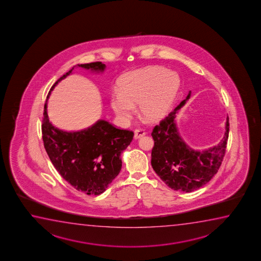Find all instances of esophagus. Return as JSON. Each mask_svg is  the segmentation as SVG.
Masks as SVG:
<instances>
[{"instance_id": "obj_1", "label": "esophagus", "mask_w": 261, "mask_h": 261, "mask_svg": "<svg viewBox=\"0 0 261 261\" xmlns=\"http://www.w3.org/2000/svg\"><path fill=\"white\" fill-rule=\"evenodd\" d=\"M145 135V130H143V129L138 128L135 130V138H136V139H138V138H140V137H144Z\"/></svg>"}]
</instances>
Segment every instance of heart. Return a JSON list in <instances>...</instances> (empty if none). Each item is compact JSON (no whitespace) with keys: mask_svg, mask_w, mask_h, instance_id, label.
<instances>
[{"mask_svg":"<svg viewBox=\"0 0 261 261\" xmlns=\"http://www.w3.org/2000/svg\"><path fill=\"white\" fill-rule=\"evenodd\" d=\"M119 93L111 96L110 104L117 116L126 119L134 115L139 104L146 120L163 119L175 100L180 88L176 73L164 67H148L129 73L119 81Z\"/></svg>","mask_w":261,"mask_h":261,"instance_id":"heart-1","label":"heart"}]
</instances>
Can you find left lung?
<instances>
[{"instance_id":"1","label":"left lung","mask_w":261,"mask_h":261,"mask_svg":"<svg viewBox=\"0 0 261 261\" xmlns=\"http://www.w3.org/2000/svg\"><path fill=\"white\" fill-rule=\"evenodd\" d=\"M191 96L189 92L173 111L152 129L154 145L152 149L151 165L165 185L175 191L191 193L212 180L221 167L229 138V117L226 132L218 145L204 151H195L185 144L175 124L178 110Z\"/></svg>"}]
</instances>
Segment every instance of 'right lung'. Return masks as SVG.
<instances>
[{
  "label": "right lung",
  "mask_w": 261,
  "mask_h": 261,
  "mask_svg": "<svg viewBox=\"0 0 261 261\" xmlns=\"http://www.w3.org/2000/svg\"><path fill=\"white\" fill-rule=\"evenodd\" d=\"M77 67L103 72L106 65L92 62L77 64ZM73 69L59 79L50 91L60 81L71 74ZM41 131L45 150L57 171L76 191L88 195L104 193L120 173L121 152L130 145L134 137L132 131L116 128L105 120H98L81 131H63L54 126L48 119L47 103Z\"/></svg>",
  "instance_id": "obj_1"
}]
</instances>
